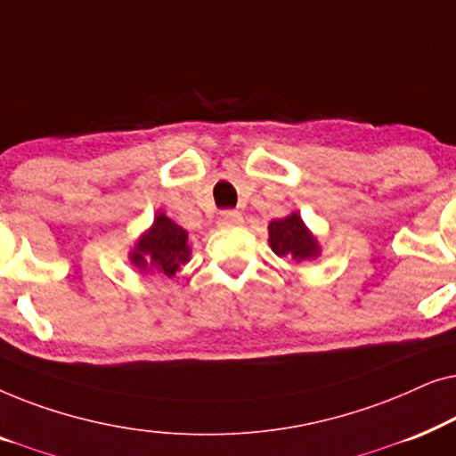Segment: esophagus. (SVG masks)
I'll use <instances>...</instances> for the list:
<instances>
[{"mask_svg": "<svg viewBox=\"0 0 456 456\" xmlns=\"http://www.w3.org/2000/svg\"><path fill=\"white\" fill-rule=\"evenodd\" d=\"M240 224H242V216L239 211H232V209L222 211V216L217 217V226L220 228H236L240 226Z\"/></svg>", "mask_w": 456, "mask_h": 456, "instance_id": "1", "label": "esophagus"}]
</instances>
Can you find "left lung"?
Returning <instances> with one entry per match:
<instances>
[{
    "label": "left lung",
    "instance_id": "obj_1",
    "mask_svg": "<svg viewBox=\"0 0 456 456\" xmlns=\"http://www.w3.org/2000/svg\"><path fill=\"white\" fill-rule=\"evenodd\" d=\"M267 230H270V247L278 257L292 259L297 264L320 257V242L309 232V228L305 226L298 214H290L270 222Z\"/></svg>",
    "mask_w": 456,
    "mask_h": 456
}]
</instances>
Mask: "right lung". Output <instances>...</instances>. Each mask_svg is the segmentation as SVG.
I'll list each match as a JSON object with an SVG mask.
<instances>
[{"instance_id": "add662e5", "label": "right lung", "mask_w": 456, "mask_h": 456, "mask_svg": "<svg viewBox=\"0 0 456 456\" xmlns=\"http://www.w3.org/2000/svg\"><path fill=\"white\" fill-rule=\"evenodd\" d=\"M191 259L189 232L172 222L166 214H158L153 226L136 242L130 261L142 273H164L172 278Z\"/></svg>"}]
</instances>
